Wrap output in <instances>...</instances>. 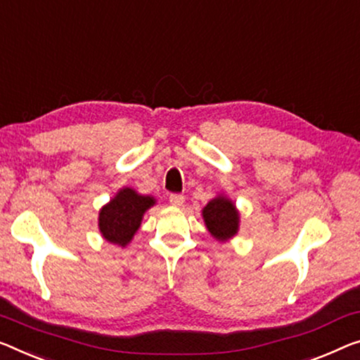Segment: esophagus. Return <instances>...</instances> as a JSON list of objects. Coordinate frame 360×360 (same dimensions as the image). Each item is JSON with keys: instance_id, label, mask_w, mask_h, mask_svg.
I'll list each match as a JSON object with an SVG mask.
<instances>
[{"instance_id": "34e87169", "label": "esophagus", "mask_w": 360, "mask_h": 360, "mask_svg": "<svg viewBox=\"0 0 360 360\" xmlns=\"http://www.w3.org/2000/svg\"><path fill=\"white\" fill-rule=\"evenodd\" d=\"M184 200H186V197L182 194H171L169 195V203L174 207H182L184 205Z\"/></svg>"}]
</instances>
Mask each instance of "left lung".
<instances>
[{"instance_id":"8db88e82","label":"left lung","mask_w":360,"mask_h":360,"mask_svg":"<svg viewBox=\"0 0 360 360\" xmlns=\"http://www.w3.org/2000/svg\"><path fill=\"white\" fill-rule=\"evenodd\" d=\"M205 224L218 240H226L238 233L239 213L234 203L226 197H217L207 203L202 210Z\"/></svg>"}]
</instances>
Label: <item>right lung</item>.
Masks as SVG:
<instances>
[{
    "label": "right lung",
    "instance_id": "1",
    "mask_svg": "<svg viewBox=\"0 0 360 360\" xmlns=\"http://www.w3.org/2000/svg\"><path fill=\"white\" fill-rule=\"evenodd\" d=\"M153 203V197L139 195L129 187L117 192V195L100 212L98 221L103 238L124 248L141 226L143 213Z\"/></svg>",
    "mask_w": 360,
    "mask_h": 360
}]
</instances>
